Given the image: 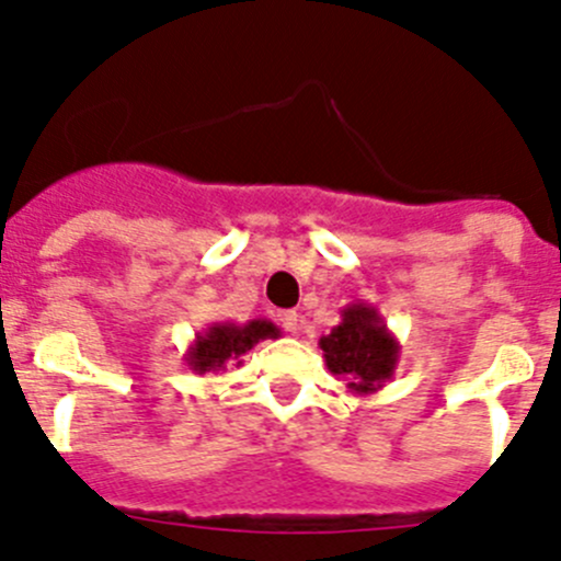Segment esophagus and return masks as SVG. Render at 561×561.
Here are the masks:
<instances>
[{"label":"esophagus","instance_id":"1","mask_svg":"<svg viewBox=\"0 0 561 561\" xmlns=\"http://www.w3.org/2000/svg\"><path fill=\"white\" fill-rule=\"evenodd\" d=\"M278 321H280L283 330L291 332V335H294V332L299 330V321H302V319H299L297 310H280V313H278Z\"/></svg>","mask_w":561,"mask_h":561}]
</instances>
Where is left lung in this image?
Here are the masks:
<instances>
[{
	"mask_svg": "<svg viewBox=\"0 0 561 561\" xmlns=\"http://www.w3.org/2000/svg\"><path fill=\"white\" fill-rule=\"evenodd\" d=\"M327 370L346 381L354 396H374L392 379L401 357V343L387 330L379 308L352 302L341 310V321L330 335L319 337Z\"/></svg>",
	"mask_w": 561,
	"mask_h": 561,
	"instance_id": "obj_1",
	"label": "left lung"
}]
</instances>
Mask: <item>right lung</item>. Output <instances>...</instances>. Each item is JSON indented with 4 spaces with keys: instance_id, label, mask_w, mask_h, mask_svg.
<instances>
[{
    "instance_id": "right-lung-1",
    "label": "right lung",
    "mask_w": 561,
    "mask_h": 561,
    "mask_svg": "<svg viewBox=\"0 0 561 561\" xmlns=\"http://www.w3.org/2000/svg\"><path fill=\"white\" fill-rule=\"evenodd\" d=\"M280 330L267 319H251L245 324L234 321H213L196 341L187 346L185 363L193 374H209V370H226V365L240 368L242 357L256 346L259 341L278 337Z\"/></svg>"
}]
</instances>
